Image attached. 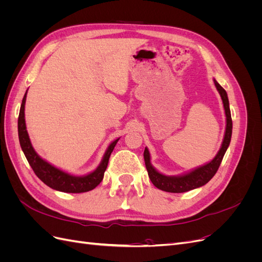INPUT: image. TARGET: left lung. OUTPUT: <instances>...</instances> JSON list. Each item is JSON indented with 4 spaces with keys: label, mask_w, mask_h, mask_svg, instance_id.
<instances>
[{
    "label": "left lung",
    "mask_w": 262,
    "mask_h": 262,
    "mask_svg": "<svg viewBox=\"0 0 262 262\" xmlns=\"http://www.w3.org/2000/svg\"><path fill=\"white\" fill-rule=\"evenodd\" d=\"M214 84H215L216 89L222 97V100H223L225 115H226V130H225L223 143H222V147L219 150L216 156L213 158V161H211L207 165L201 166V167L194 169L191 172L186 173L184 176L167 177V176L162 175V173H160L154 169L153 166L149 163L148 149L146 147L144 149V161H145V166L148 172V177L150 181L153 182V185L156 188L163 190V191L180 193V192L189 191V190H192L195 188H199L207 184V182H209L212 179V177L215 175L220 167L222 160H223L224 154L229 145V142H231L233 122H232V117H231V110H229L227 94L223 87H222L215 80H214Z\"/></svg>",
    "instance_id": "left-lung-1"
}]
</instances>
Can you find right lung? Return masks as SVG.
I'll use <instances>...</instances> for the list:
<instances>
[{
    "instance_id": "add662e5",
    "label": "right lung",
    "mask_w": 262,
    "mask_h": 262,
    "mask_svg": "<svg viewBox=\"0 0 262 262\" xmlns=\"http://www.w3.org/2000/svg\"><path fill=\"white\" fill-rule=\"evenodd\" d=\"M25 101L26 94L23 98L18 116V139L23 152L25 154L30 167L33 168L36 176L48 187L62 192L81 193L96 188L100 184L102 178H104V172L108 166L109 157L112 155L119 139L110 144L104 156V160H102L96 170L84 177L71 176L69 173L55 168L54 166L43 161L42 158L38 156L33 146H31L25 124V113H24V110H25Z\"/></svg>"
}]
</instances>
